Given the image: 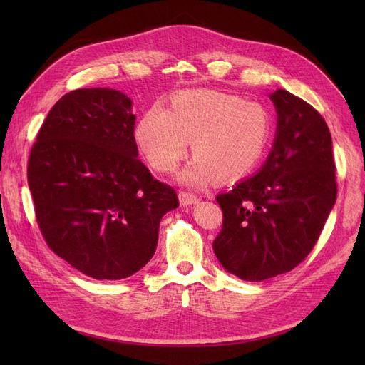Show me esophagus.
Returning a JSON list of instances; mask_svg holds the SVG:
<instances>
[{
  "instance_id": "obj_1",
  "label": "esophagus",
  "mask_w": 365,
  "mask_h": 365,
  "mask_svg": "<svg viewBox=\"0 0 365 365\" xmlns=\"http://www.w3.org/2000/svg\"><path fill=\"white\" fill-rule=\"evenodd\" d=\"M180 202H181V205H193L196 202H200V197L192 195V193L180 192Z\"/></svg>"
}]
</instances>
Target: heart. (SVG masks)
Instances as JSON below:
<instances>
[{
	"label": "heart",
	"mask_w": 365,
	"mask_h": 365,
	"mask_svg": "<svg viewBox=\"0 0 365 365\" xmlns=\"http://www.w3.org/2000/svg\"><path fill=\"white\" fill-rule=\"evenodd\" d=\"M271 115L260 103L213 90L175 94L170 109L153 105L141 117L135 138L152 169L169 173L184 158L192 140L195 160L180 180L193 187L235 181L248 175L268 148Z\"/></svg>",
	"instance_id": "1"
}]
</instances>
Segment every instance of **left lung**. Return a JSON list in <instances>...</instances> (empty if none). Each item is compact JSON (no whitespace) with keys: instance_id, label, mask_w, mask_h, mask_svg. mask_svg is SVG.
<instances>
[{"instance_id":"left-lung-1","label":"left lung","mask_w":365,"mask_h":365,"mask_svg":"<svg viewBox=\"0 0 365 365\" xmlns=\"http://www.w3.org/2000/svg\"><path fill=\"white\" fill-rule=\"evenodd\" d=\"M277 132L262 169L216 201L222 230L213 251L247 282L294 269L312 251L336 201L332 137L315 108L286 90L269 96Z\"/></svg>"}]
</instances>
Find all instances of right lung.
I'll use <instances>...</instances> for the list:
<instances>
[{
    "label": "right lung",
    "mask_w": 365,
    "mask_h": 365,
    "mask_svg": "<svg viewBox=\"0 0 365 365\" xmlns=\"http://www.w3.org/2000/svg\"><path fill=\"white\" fill-rule=\"evenodd\" d=\"M132 101L109 88L65 94L38 132L27 165L47 245L96 280L140 271L158 244L161 217L178 196L138 157Z\"/></svg>",
    "instance_id": "add662e5"
}]
</instances>
